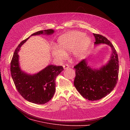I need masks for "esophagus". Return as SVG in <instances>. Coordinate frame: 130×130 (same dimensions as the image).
I'll use <instances>...</instances> for the list:
<instances>
[{"label":"esophagus","mask_w":130,"mask_h":130,"mask_svg":"<svg viewBox=\"0 0 130 130\" xmlns=\"http://www.w3.org/2000/svg\"><path fill=\"white\" fill-rule=\"evenodd\" d=\"M63 69L64 70H66V69H68V68H69V66L68 64H66L63 65Z\"/></svg>","instance_id":"34e87169"}]
</instances>
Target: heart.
<instances>
[{"mask_svg":"<svg viewBox=\"0 0 130 130\" xmlns=\"http://www.w3.org/2000/svg\"><path fill=\"white\" fill-rule=\"evenodd\" d=\"M85 34L80 31L66 33L58 39L60 48L55 46L53 54L57 59L62 60L66 58L67 54L73 51V55L76 59H80L85 55L91 43V39L86 37Z\"/></svg>","mask_w":130,"mask_h":130,"instance_id":"heart-1","label":"heart"}]
</instances>
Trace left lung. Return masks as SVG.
<instances>
[{"mask_svg": "<svg viewBox=\"0 0 130 130\" xmlns=\"http://www.w3.org/2000/svg\"><path fill=\"white\" fill-rule=\"evenodd\" d=\"M94 43H106L111 47L112 54L107 64L99 70H93L84 59L74 66V86L77 91L90 101L101 99L109 94L115 88L119 75V65L117 53L111 41L106 37L93 34Z\"/></svg>", "mask_w": 130, "mask_h": 130, "instance_id": "obj_1", "label": "left lung"}]
</instances>
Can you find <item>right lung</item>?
<instances>
[{
  "label": "right lung",
  "instance_id": "add662e5",
  "mask_svg": "<svg viewBox=\"0 0 130 130\" xmlns=\"http://www.w3.org/2000/svg\"><path fill=\"white\" fill-rule=\"evenodd\" d=\"M54 32V30L50 29L38 31L30 36L44 33L51 35ZM29 37L22 41L15 49L10 62V72L18 91L24 99L32 103L44 104L53 97L56 91V77L63 68L62 66L50 65L34 75L22 72L19 67L18 53L21 46Z\"/></svg>",
  "mask_w": 130,
  "mask_h": 130
}]
</instances>
